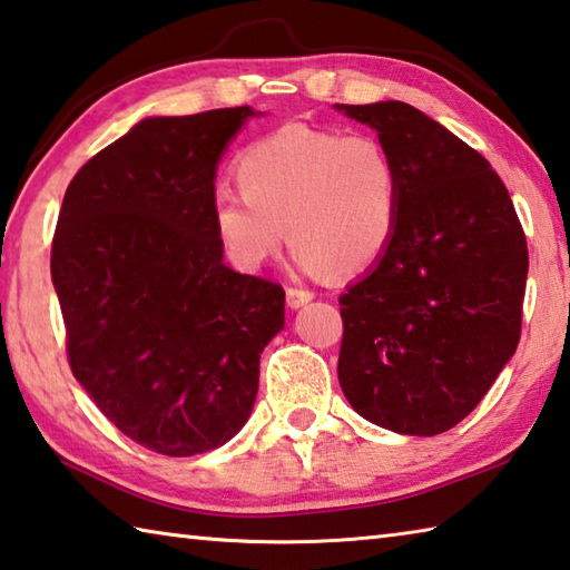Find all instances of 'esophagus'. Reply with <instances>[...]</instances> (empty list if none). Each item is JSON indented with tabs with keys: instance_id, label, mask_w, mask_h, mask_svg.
Returning a JSON list of instances; mask_svg holds the SVG:
<instances>
[{
	"instance_id": "34e87169",
	"label": "esophagus",
	"mask_w": 570,
	"mask_h": 570,
	"mask_svg": "<svg viewBox=\"0 0 570 570\" xmlns=\"http://www.w3.org/2000/svg\"><path fill=\"white\" fill-rule=\"evenodd\" d=\"M314 298V292H308V288H296V286H288L286 288V304L292 308H298L308 304Z\"/></svg>"
}]
</instances>
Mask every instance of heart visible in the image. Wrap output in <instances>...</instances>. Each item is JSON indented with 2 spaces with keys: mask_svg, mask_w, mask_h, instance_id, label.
Listing matches in <instances>:
<instances>
[{
  "mask_svg": "<svg viewBox=\"0 0 570 570\" xmlns=\"http://www.w3.org/2000/svg\"><path fill=\"white\" fill-rule=\"evenodd\" d=\"M234 179L242 196H216L212 219L244 272L262 268L288 236L304 272L351 276L374 266L396 234L401 174L374 134L294 124L246 147Z\"/></svg>",
  "mask_w": 570,
  "mask_h": 570,
  "instance_id": "1",
  "label": "heart"
}]
</instances>
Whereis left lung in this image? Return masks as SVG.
<instances>
[{
	"label": "left lung",
	"instance_id": "1",
	"mask_svg": "<svg viewBox=\"0 0 570 570\" xmlns=\"http://www.w3.org/2000/svg\"><path fill=\"white\" fill-rule=\"evenodd\" d=\"M336 109L374 127L401 174L393 242L338 298V384L376 426L436 436L479 406L519 346L523 226L491 164L416 107Z\"/></svg>",
	"mask_w": 570,
	"mask_h": 570
}]
</instances>
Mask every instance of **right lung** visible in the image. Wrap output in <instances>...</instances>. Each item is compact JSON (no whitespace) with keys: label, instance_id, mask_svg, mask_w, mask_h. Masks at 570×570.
Instances as JSON below:
<instances>
[{"label":"right lung","instance_id":"add662e5","mask_svg":"<svg viewBox=\"0 0 570 570\" xmlns=\"http://www.w3.org/2000/svg\"><path fill=\"white\" fill-rule=\"evenodd\" d=\"M249 107L151 117L69 181L51 282L71 374L124 436L164 456L224 446L249 419L284 288L222 258L216 161Z\"/></svg>","mask_w":570,"mask_h":570}]
</instances>
